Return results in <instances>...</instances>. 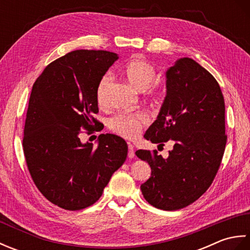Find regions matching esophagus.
<instances>
[{"mask_svg": "<svg viewBox=\"0 0 250 250\" xmlns=\"http://www.w3.org/2000/svg\"><path fill=\"white\" fill-rule=\"evenodd\" d=\"M128 157L130 158V159H132V158H134V156H135V150H134V146L132 145V144H129V146H128Z\"/></svg>", "mask_w": 250, "mask_h": 250, "instance_id": "34e87169", "label": "esophagus"}]
</instances>
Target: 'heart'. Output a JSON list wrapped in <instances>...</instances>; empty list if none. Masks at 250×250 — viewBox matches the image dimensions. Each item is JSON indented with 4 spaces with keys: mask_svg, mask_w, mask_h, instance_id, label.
I'll return each mask as SVG.
<instances>
[{
    "mask_svg": "<svg viewBox=\"0 0 250 250\" xmlns=\"http://www.w3.org/2000/svg\"><path fill=\"white\" fill-rule=\"evenodd\" d=\"M125 76L128 82L139 91H145L148 98H157L160 94V89L151 86L156 79V70L153 66L143 59H134L126 63L125 66ZM111 82L109 74L100 79L97 87V101L100 105L104 104L106 92ZM148 124V118L143 113L119 114L113 117L108 122L109 129L125 139L133 140L140 135L142 130Z\"/></svg>",
    "mask_w": 250,
    "mask_h": 250,
    "instance_id": "1",
    "label": "heart"
}]
</instances>
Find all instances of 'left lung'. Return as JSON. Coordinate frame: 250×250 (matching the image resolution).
Returning a JSON list of instances; mask_svg holds the SVG:
<instances>
[{"label":"left lung","mask_w":250,"mask_h":250,"mask_svg":"<svg viewBox=\"0 0 250 250\" xmlns=\"http://www.w3.org/2000/svg\"><path fill=\"white\" fill-rule=\"evenodd\" d=\"M166 76V99L144 137L159 147L173 142V149L167 158L157 150L135 155L151 167L141 186L145 200L176 210L198 200L218 172L227 143L225 100L214 76L190 58L177 60Z\"/></svg>","instance_id":"obj_1"}]
</instances>
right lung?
<instances>
[{
	"label": "right lung",
	"instance_id": "obj_1",
	"mask_svg": "<svg viewBox=\"0 0 250 250\" xmlns=\"http://www.w3.org/2000/svg\"><path fill=\"white\" fill-rule=\"evenodd\" d=\"M117 59L106 50H74L47 65L32 87L25 162L41 193L63 209L94 204L128 155L115 134H101L97 148L79 139L83 129L92 133L99 124L92 116L99 113L97 87Z\"/></svg>",
	"mask_w": 250,
	"mask_h": 250
}]
</instances>
